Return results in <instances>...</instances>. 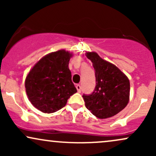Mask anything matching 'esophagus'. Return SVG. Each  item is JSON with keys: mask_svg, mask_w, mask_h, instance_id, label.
Returning a JSON list of instances; mask_svg holds the SVG:
<instances>
[{"mask_svg": "<svg viewBox=\"0 0 156 156\" xmlns=\"http://www.w3.org/2000/svg\"><path fill=\"white\" fill-rule=\"evenodd\" d=\"M76 89H77V91H78V92H81V87H80V86L79 85V84H77V85L76 86Z\"/></svg>", "mask_w": 156, "mask_h": 156, "instance_id": "esophagus-1", "label": "esophagus"}]
</instances>
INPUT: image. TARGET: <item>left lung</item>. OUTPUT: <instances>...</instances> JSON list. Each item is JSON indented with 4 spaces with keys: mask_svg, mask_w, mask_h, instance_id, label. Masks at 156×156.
<instances>
[{
    "mask_svg": "<svg viewBox=\"0 0 156 156\" xmlns=\"http://www.w3.org/2000/svg\"><path fill=\"white\" fill-rule=\"evenodd\" d=\"M95 71L96 86L90 94H83L85 105L100 119L116 115L129 101L130 82L115 65L103 60L98 53H87Z\"/></svg>",
    "mask_w": 156,
    "mask_h": 156,
    "instance_id": "8db88e82",
    "label": "left lung"
}]
</instances>
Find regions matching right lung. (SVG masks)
<instances>
[{"label": "right lung", "mask_w": 156, "mask_h": 156, "mask_svg": "<svg viewBox=\"0 0 156 156\" xmlns=\"http://www.w3.org/2000/svg\"><path fill=\"white\" fill-rule=\"evenodd\" d=\"M72 54L64 50L46 55L34 66L25 87L31 104L44 113L62 108L77 89L68 67Z\"/></svg>", "instance_id": "right-lung-1"}]
</instances>
